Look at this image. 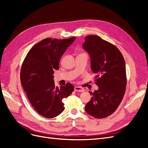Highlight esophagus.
<instances>
[{
	"instance_id": "obj_1",
	"label": "esophagus",
	"mask_w": 148,
	"mask_h": 148,
	"mask_svg": "<svg viewBox=\"0 0 148 148\" xmlns=\"http://www.w3.org/2000/svg\"><path fill=\"white\" fill-rule=\"evenodd\" d=\"M74 90L75 91H78V92H83L84 91V89L79 86H75L74 88Z\"/></svg>"
}]
</instances>
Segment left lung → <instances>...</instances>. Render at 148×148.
<instances>
[{
  "label": "left lung",
  "instance_id": "obj_1",
  "mask_svg": "<svg viewBox=\"0 0 148 148\" xmlns=\"http://www.w3.org/2000/svg\"><path fill=\"white\" fill-rule=\"evenodd\" d=\"M83 47L91 58V69L96 74L98 90L90 92L86 112L97 119L112 114L124 96L127 86L125 62L118 48L96 35L85 38Z\"/></svg>",
  "mask_w": 148,
  "mask_h": 148
}]
</instances>
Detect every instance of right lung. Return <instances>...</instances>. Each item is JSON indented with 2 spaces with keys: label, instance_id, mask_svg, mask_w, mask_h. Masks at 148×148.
I'll list each match as a JSON object with an SVG mask.
<instances>
[{
  "label": "right lung",
  "instance_id": "1",
  "mask_svg": "<svg viewBox=\"0 0 148 148\" xmlns=\"http://www.w3.org/2000/svg\"><path fill=\"white\" fill-rule=\"evenodd\" d=\"M75 39H44L30 49L22 64V86L33 108L44 117L60 115L65 109L62 99L74 90L70 83L55 86L53 74L54 69H59L61 57Z\"/></svg>",
  "mask_w": 148,
  "mask_h": 148
}]
</instances>
